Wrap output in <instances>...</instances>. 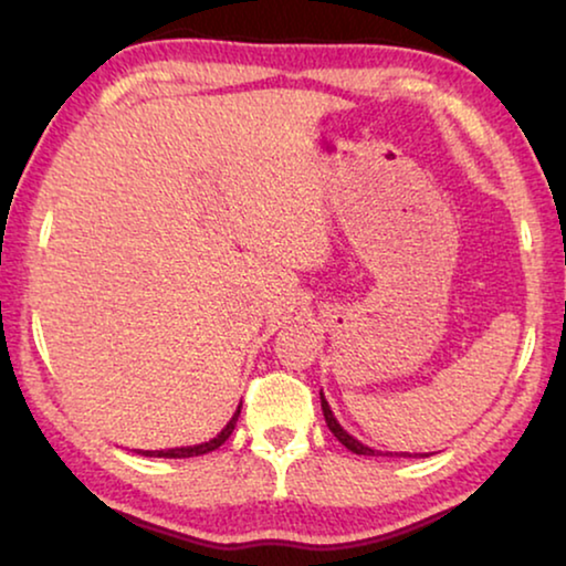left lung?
Here are the masks:
<instances>
[{
	"instance_id": "left-lung-1",
	"label": "left lung",
	"mask_w": 566,
	"mask_h": 566,
	"mask_svg": "<svg viewBox=\"0 0 566 566\" xmlns=\"http://www.w3.org/2000/svg\"><path fill=\"white\" fill-rule=\"evenodd\" d=\"M319 397H322V394H319ZM322 412H324V420H327V428L332 430V436H335L339 443L347 448V451H353V453H358V455H376L374 448L363 446L360 440H355L353 436H347V432L339 428V422L335 420V415H332V409H329L327 399H324V397H322ZM399 455H409V453H399Z\"/></svg>"
}]
</instances>
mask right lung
Returning a JSON list of instances; mask_svg holds the SVG:
<instances>
[{
  "label": "right lung",
  "mask_w": 566,
  "mask_h": 566,
  "mask_svg": "<svg viewBox=\"0 0 566 566\" xmlns=\"http://www.w3.org/2000/svg\"><path fill=\"white\" fill-rule=\"evenodd\" d=\"M239 412H242V407L237 409L234 417H231L227 428H223L219 436H216L213 440H208V443H200V446H188V448H169V451H144V455H157V459H190V455H203L208 451H216L223 440H227L231 432H234V424H237V417Z\"/></svg>",
  "instance_id": "obj_1"
}]
</instances>
